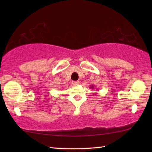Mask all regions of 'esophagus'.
Wrapping results in <instances>:
<instances>
[{
	"label": "esophagus",
	"instance_id": "1",
	"mask_svg": "<svg viewBox=\"0 0 152 152\" xmlns=\"http://www.w3.org/2000/svg\"><path fill=\"white\" fill-rule=\"evenodd\" d=\"M72 84L74 86H78L79 84L78 81H72Z\"/></svg>",
	"mask_w": 152,
	"mask_h": 152
}]
</instances>
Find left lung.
I'll return each mask as SVG.
<instances>
[{"mask_svg":"<svg viewBox=\"0 0 152 152\" xmlns=\"http://www.w3.org/2000/svg\"><path fill=\"white\" fill-rule=\"evenodd\" d=\"M90 88L93 89V88H95V87L94 86V85H92V86H90ZM98 90H99V89H98V88H96V91H98Z\"/></svg>","mask_w":152,"mask_h":152,"instance_id":"left-lung-1","label":"left lung"}]
</instances>
